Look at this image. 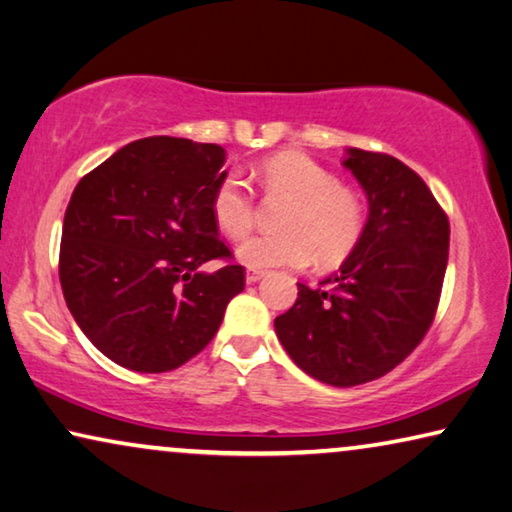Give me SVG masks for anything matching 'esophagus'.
Segmentation results:
<instances>
[{"label":"esophagus","mask_w":512,"mask_h":512,"mask_svg":"<svg viewBox=\"0 0 512 512\" xmlns=\"http://www.w3.org/2000/svg\"><path fill=\"white\" fill-rule=\"evenodd\" d=\"M264 278V271H257V269H248L246 271V282L248 285H253V282H259Z\"/></svg>","instance_id":"obj_1"}]
</instances>
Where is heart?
I'll return each instance as SVG.
<instances>
[{
    "mask_svg": "<svg viewBox=\"0 0 512 512\" xmlns=\"http://www.w3.org/2000/svg\"><path fill=\"white\" fill-rule=\"evenodd\" d=\"M257 181L269 195L292 200L280 218V234L250 236L236 257L250 269H299L312 259L319 266L340 264L361 241L365 204L354 188L342 186L333 172L299 151L266 158ZM211 213L220 232L243 239L255 223L253 193L236 174H227L213 190Z\"/></svg>",
    "mask_w": 512,
    "mask_h": 512,
    "instance_id": "obj_1",
    "label": "heart"
}]
</instances>
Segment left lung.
I'll return each mask as SVG.
<instances>
[{
	"label": "left lung",
	"instance_id": "1",
	"mask_svg": "<svg viewBox=\"0 0 512 512\" xmlns=\"http://www.w3.org/2000/svg\"><path fill=\"white\" fill-rule=\"evenodd\" d=\"M368 197L361 241L329 278L276 317V335L310 377L349 388L384 377L430 329L448 264L446 213L418 174L388 154L345 149Z\"/></svg>",
	"mask_w": 512,
	"mask_h": 512
}]
</instances>
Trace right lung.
I'll use <instances>...</instances> for the list:
<instances>
[{"label":"right lung","mask_w":512,"mask_h":512,"mask_svg":"<svg viewBox=\"0 0 512 512\" xmlns=\"http://www.w3.org/2000/svg\"><path fill=\"white\" fill-rule=\"evenodd\" d=\"M225 149L183 137L121 147L75 186L64 216L59 280L68 310L121 368L167 372L200 354L243 292L211 213Z\"/></svg>","instance_id":"add662e5"}]
</instances>
